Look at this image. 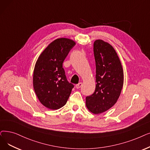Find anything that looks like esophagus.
<instances>
[{"instance_id": "34e87169", "label": "esophagus", "mask_w": 150, "mask_h": 150, "mask_svg": "<svg viewBox=\"0 0 150 150\" xmlns=\"http://www.w3.org/2000/svg\"><path fill=\"white\" fill-rule=\"evenodd\" d=\"M81 86H82V83H79V84H76L75 87H76V89H79V88H80L81 87Z\"/></svg>"}]
</instances>
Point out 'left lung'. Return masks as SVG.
Returning a JSON list of instances; mask_svg holds the SVG:
<instances>
[{
  "label": "left lung",
  "mask_w": 150,
  "mask_h": 150,
  "mask_svg": "<svg viewBox=\"0 0 150 150\" xmlns=\"http://www.w3.org/2000/svg\"><path fill=\"white\" fill-rule=\"evenodd\" d=\"M96 61V89L86 97L89 111L96 115L105 112L116 103L124 83V72L119 56L110 43L102 40L94 43Z\"/></svg>",
  "instance_id": "obj_1"
}]
</instances>
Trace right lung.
<instances>
[{"instance_id": "add662e5", "label": "right lung", "mask_w": 150, "mask_h": 150, "mask_svg": "<svg viewBox=\"0 0 150 150\" xmlns=\"http://www.w3.org/2000/svg\"><path fill=\"white\" fill-rule=\"evenodd\" d=\"M76 43L67 38L50 43L38 57L33 74V86L39 101L50 110L66 105L74 85L67 80L62 63Z\"/></svg>"}]
</instances>
